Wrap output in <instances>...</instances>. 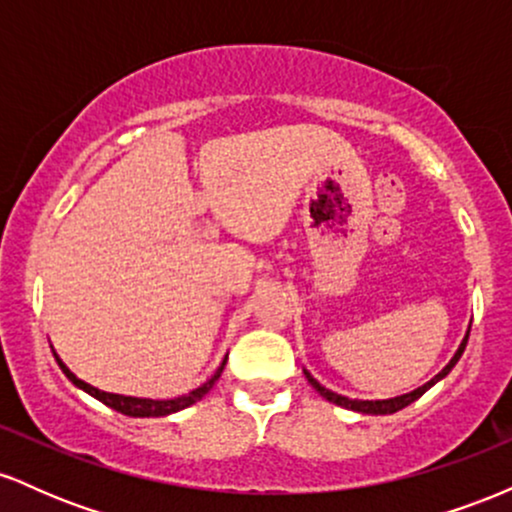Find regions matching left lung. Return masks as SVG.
Segmentation results:
<instances>
[{
	"instance_id": "left-lung-1",
	"label": "left lung",
	"mask_w": 512,
	"mask_h": 512,
	"mask_svg": "<svg viewBox=\"0 0 512 512\" xmlns=\"http://www.w3.org/2000/svg\"><path fill=\"white\" fill-rule=\"evenodd\" d=\"M472 327V325H469ZM467 339H469V330H467V334H464V339H462V344L457 346V351H455V356L450 358V363L448 366H445L443 370H440V373L436 375V378H431L428 380L426 385H421V387H416V390H411V392H407V395H399V397H390V399H351V397H344V395H337V392H332V390H327L325 385H320L317 383V380L313 378V375L308 373V370L303 368V373H305V378H308V383L315 387V392H320L322 397L327 399V402H332V404H337V407H344V409H351V411H358V414H373V416H378V414H395V411H399V409H404V407H409L411 402H416V399H419L421 395H424L426 390H431L433 385L436 383H440V380L445 378V375L450 373L452 368H455V363L460 361V356H462V351H464V346H467Z\"/></svg>"
}]
</instances>
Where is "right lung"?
Wrapping results in <instances>:
<instances>
[{
    "label": "right lung",
    "mask_w": 512,
    "mask_h": 512,
    "mask_svg": "<svg viewBox=\"0 0 512 512\" xmlns=\"http://www.w3.org/2000/svg\"><path fill=\"white\" fill-rule=\"evenodd\" d=\"M52 354H55L57 366L62 368V373L67 375L69 383H72L74 387H79V390H84L86 395H91L93 399H98V402H103L105 407L120 411V414H125V416H134V419H149V416H170V414H175V411L192 407V404L199 402V399L207 395L211 387H214L216 380L221 378L223 366H226V358H228V356L223 358L221 366L216 368V373L211 375L207 383L195 387V390L187 392V395H180V397H173V399H151V397H132V395H117V392L98 390V387L88 385L86 380L76 378L72 370L67 368V363H64L60 356H57L55 349H52Z\"/></svg>",
    "instance_id": "obj_1"
}]
</instances>
